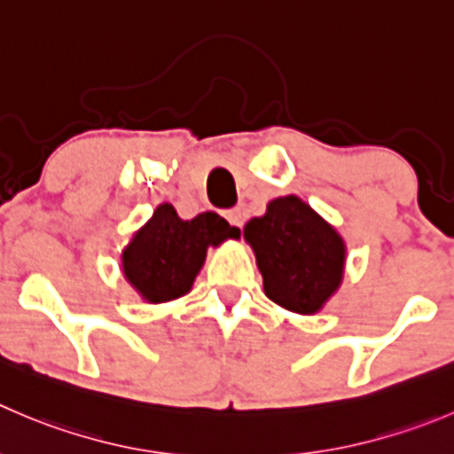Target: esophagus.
Segmentation results:
<instances>
[{
  "label": "esophagus",
  "mask_w": 454,
  "mask_h": 454,
  "mask_svg": "<svg viewBox=\"0 0 454 454\" xmlns=\"http://www.w3.org/2000/svg\"><path fill=\"white\" fill-rule=\"evenodd\" d=\"M226 219L231 222V226L241 228V223H244V213H241V208H232L226 213Z\"/></svg>",
  "instance_id": "34e87169"
}]
</instances>
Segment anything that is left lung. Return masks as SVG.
Returning a JSON list of instances; mask_svg holds the SVG:
<instances>
[{
  "mask_svg": "<svg viewBox=\"0 0 454 454\" xmlns=\"http://www.w3.org/2000/svg\"><path fill=\"white\" fill-rule=\"evenodd\" d=\"M263 290L279 306L310 315L337 290L344 275L341 237L297 197L270 201L263 217L246 223Z\"/></svg>",
  "mask_w": 454,
  "mask_h": 454,
  "instance_id": "1",
  "label": "left lung"
}]
</instances>
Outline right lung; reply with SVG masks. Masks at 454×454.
Masks as SVG:
<instances>
[{
    "label": "right lung",
    "instance_id": "1",
    "mask_svg": "<svg viewBox=\"0 0 454 454\" xmlns=\"http://www.w3.org/2000/svg\"><path fill=\"white\" fill-rule=\"evenodd\" d=\"M237 232L217 213L182 219L173 206L161 204L124 250V275L148 301L177 299L191 290L204 266L206 248L237 237Z\"/></svg>",
    "mask_w": 454,
    "mask_h": 454
}]
</instances>
